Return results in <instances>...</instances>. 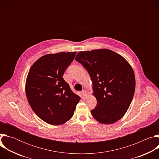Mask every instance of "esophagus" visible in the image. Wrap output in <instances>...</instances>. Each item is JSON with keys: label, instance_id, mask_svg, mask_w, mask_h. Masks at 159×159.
Masks as SVG:
<instances>
[{"label": "esophagus", "instance_id": "esophagus-1", "mask_svg": "<svg viewBox=\"0 0 159 159\" xmlns=\"http://www.w3.org/2000/svg\"><path fill=\"white\" fill-rule=\"evenodd\" d=\"M81 93H82V95L84 98H87V92L85 90H83L81 92Z\"/></svg>", "mask_w": 159, "mask_h": 159}]
</instances>
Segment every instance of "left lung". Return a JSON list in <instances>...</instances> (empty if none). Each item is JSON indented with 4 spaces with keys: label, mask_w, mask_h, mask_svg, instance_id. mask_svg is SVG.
<instances>
[{
    "label": "left lung",
    "mask_w": 159,
    "mask_h": 159,
    "mask_svg": "<svg viewBox=\"0 0 159 159\" xmlns=\"http://www.w3.org/2000/svg\"><path fill=\"white\" fill-rule=\"evenodd\" d=\"M75 60L88 72L97 106L93 116L102 124H112L124 116L133 98L135 77L128 61L108 49L80 52Z\"/></svg>",
    "instance_id": "1"
}]
</instances>
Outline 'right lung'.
Masks as SVG:
<instances>
[{"label":"right lung","instance_id":"1","mask_svg":"<svg viewBox=\"0 0 159 159\" xmlns=\"http://www.w3.org/2000/svg\"><path fill=\"white\" fill-rule=\"evenodd\" d=\"M76 53L42 56L28 72L25 84L28 102L36 115L50 125H60L69 121L80 100L62 77Z\"/></svg>","mask_w":159,"mask_h":159}]
</instances>
